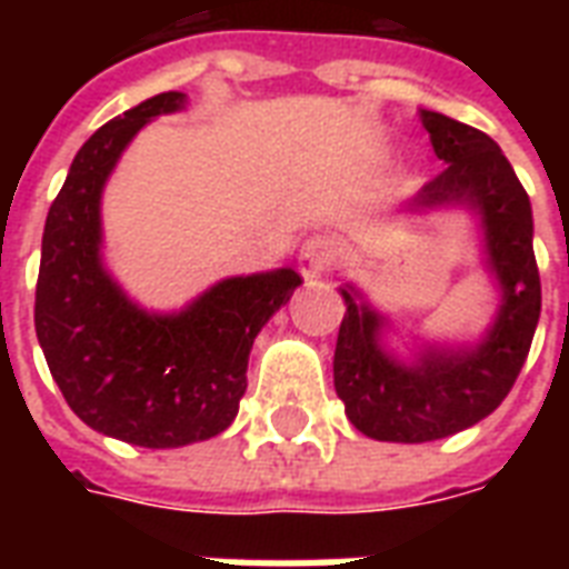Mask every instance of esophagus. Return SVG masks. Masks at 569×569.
Here are the masks:
<instances>
[{
    "mask_svg": "<svg viewBox=\"0 0 569 569\" xmlns=\"http://www.w3.org/2000/svg\"><path fill=\"white\" fill-rule=\"evenodd\" d=\"M333 259H337V250H333V244H330L328 239H321V236H312V239L301 248L298 268H301V274L310 280V277L328 274L330 266H333Z\"/></svg>",
    "mask_w": 569,
    "mask_h": 569,
    "instance_id": "34e87169",
    "label": "esophagus"
}]
</instances>
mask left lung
<instances>
[{
  "label": "left lung",
  "mask_w": 569,
  "mask_h": 569,
  "mask_svg": "<svg viewBox=\"0 0 569 569\" xmlns=\"http://www.w3.org/2000/svg\"><path fill=\"white\" fill-rule=\"evenodd\" d=\"M433 153L446 162L410 200V212L463 206L481 218L487 268L502 303L487 337L472 348H425L401 363L380 346L383 316L355 286L346 298L333 355V387L357 431L383 442H431L481 422L511 392L540 319V274L529 194L493 138L440 111H422Z\"/></svg>",
  "instance_id": "8db88e82"
}]
</instances>
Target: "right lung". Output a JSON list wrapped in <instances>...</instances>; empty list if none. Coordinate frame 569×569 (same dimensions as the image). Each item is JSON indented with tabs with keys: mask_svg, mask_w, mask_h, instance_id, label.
<instances>
[{
	"mask_svg": "<svg viewBox=\"0 0 569 569\" xmlns=\"http://www.w3.org/2000/svg\"><path fill=\"white\" fill-rule=\"evenodd\" d=\"M182 106L186 93H156L84 141L49 206L34 292L38 342L70 410L144 449H180L230 428L253 339L301 286L292 268L227 277L159 316L111 280L100 257L102 186L138 129Z\"/></svg>",
	"mask_w": 569,
	"mask_h": 569,
	"instance_id": "add662e5",
	"label": "right lung"
}]
</instances>
